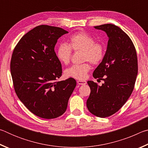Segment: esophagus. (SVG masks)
I'll list each match as a JSON object with an SVG mask.
<instances>
[{
	"label": "esophagus",
	"mask_w": 148,
	"mask_h": 148,
	"mask_svg": "<svg viewBox=\"0 0 148 148\" xmlns=\"http://www.w3.org/2000/svg\"><path fill=\"white\" fill-rule=\"evenodd\" d=\"M77 83L78 85H85L87 84V82L86 81H83V80H77Z\"/></svg>",
	"instance_id": "1"
}]
</instances>
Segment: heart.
I'll use <instances>...</instances> for the list:
<instances>
[{"label": "heart", "instance_id": "heart-1", "mask_svg": "<svg viewBox=\"0 0 148 148\" xmlns=\"http://www.w3.org/2000/svg\"><path fill=\"white\" fill-rule=\"evenodd\" d=\"M72 51H82V61H87L80 64H74L64 71L65 76L79 80L86 78L92 64L98 65L103 61L106 54V46L102 42L95 41L91 35L84 32L74 34L69 38L68 45L60 44L56 54L62 64H67L71 61Z\"/></svg>", "mask_w": 148, "mask_h": 148}]
</instances>
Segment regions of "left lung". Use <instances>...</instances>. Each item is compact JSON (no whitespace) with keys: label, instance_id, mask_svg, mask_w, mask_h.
Returning <instances> with one entry per match:
<instances>
[{"label":"left lung","instance_id":"obj_1","mask_svg":"<svg viewBox=\"0 0 148 148\" xmlns=\"http://www.w3.org/2000/svg\"><path fill=\"white\" fill-rule=\"evenodd\" d=\"M95 28L106 32L109 40L103 61L92 74L104 83L99 86L87 82L91 92L87 107L95 116L106 117L121 109L133 91L138 74L137 55L131 39L119 27L104 24Z\"/></svg>","mask_w":148,"mask_h":148}]
</instances>
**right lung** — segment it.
<instances>
[{"mask_svg":"<svg viewBox=\"0 0 148 148\" xmlns=\"http://www.w3.org/2000/svg\"><path fill=\"white\" fill-rule=\"evenodd\" d=\"M68 31L42 25L26 33L12 53L10 71L14 90L30 112L44 119H53L66 111L76 86L74 78L58 82L61 63L55 46Z\"/></svg>","mask_w":148,"mask_h":148,"instance_id":"1","label":"right lung"}]
</instances>
